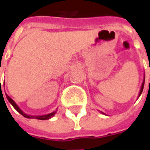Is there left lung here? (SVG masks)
<instances>
[{"mask_svg": "<svg viewBox=\"0 0 150 150\" xmlns=\"http://www.w3.org/2000/svg\"><path fill=\"white\" fill-rule=\"evenodd\" d=\"M144 82H143L142 86H141V89H140V92H139V96H140V95H141V93H142L143 89H144Z\"/></svg>", "mask_w": 150, "mask_h": 150, "instance_id": "left-lung-1", "label": "left lung"}]
</instances>
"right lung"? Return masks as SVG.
<instances>
[{"instance_id": "right-lung-1", "label": "right lung", "mask_w": 150, "mask_h": 150, "mask_svg": "<svg viewBox=\"0 0 150 150\" xmlns=\"http://www.w3.org/2000/svg\"><path fill=\"white\" fill-rule=\"evenodd\" d=\"M6 98H7V100H9V102H10V103L12 105V106H13L14 108H15L16 110L18 111L21 115H23L24 117H25V118H29V119H31V118H33V119H36V120H48V119H50V118H51V117L53 116V115H54V112H53V113H50V114H49V115H41V116H30V115H27L24 114V112H22V110H21L19 108L18 106H17V105L15 103V101H14L13 100L11 99V98H10V97H9L7 95H6Z\"/></svg>"}]
</instances>
